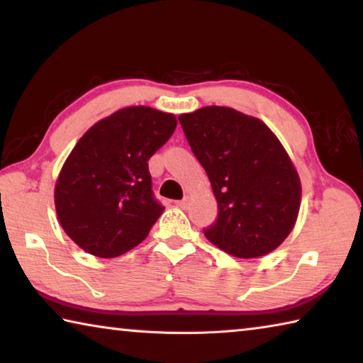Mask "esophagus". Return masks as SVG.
<instances>
[{
    "label": "esophagus",
    "instance_id": "34e87169",
    "mask_svg": "<svg viewBox=\"0 0 363 363\" xmlns=\"http://www.w3.org/2000/svg\"><path fill=\"white\" fill-rule=\"evenodd\" d=\"M189 201H190V199H189V196H184V199L182 200H179V201H177V206H179V208H182V210H186V208L189 206Z\"/></svg>",
    "mask_w": 363,
    "mask_h": 363
}]
</instances>
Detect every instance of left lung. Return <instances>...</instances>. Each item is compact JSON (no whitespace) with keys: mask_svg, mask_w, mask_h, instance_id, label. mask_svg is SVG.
I'll list each match as a JSON object with an SVG mask.
<instances>
[{"mask_svg":"<svg viewBox=\"0 0 363 363\" xmlns=\"http://www.w3.org/2000/svg\"><path fill=\"white\" fill-rule=\"evenodd\" d=\"M179 123L218 201L205 237L245 259L274 251L293 230L301 205L299 176L277 136L229 107L199 108Z\"/></svg>","mask_w":363,"mask_h":363,"instance_id":"left-lung-1","label":"left lung"}]
</instances>
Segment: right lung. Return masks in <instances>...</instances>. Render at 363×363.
Segmentation results:
<instances>
[{
  "mask_svg": "<svg viewBox=\"0 0 363 363\" xmlns=\"http://www.w3.org/2000/svg\"><path fill=\"white\" fill-rule=\"evenodd\" d=\"M176 116L138 106L97 121L65 160L54 190L59 223L79 248L116 257L144 240L164 206L149 160L176 130Z\"/></svg>",
  "mask_w": 363,
  "mask_h": 363,
  "instance_id": "right-lung-1",
  "label": "right lung"
}]
</instances>
